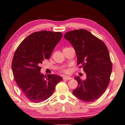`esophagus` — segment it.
Masks as SVG:
<instances>
[{"label": "esophagus", "mask_w": 125, "mask_h": 125, "mask_svg": "<svg viewBox=\"0 0 125 125\" xmlns=\"http://www.w3.org/2000/svg\"><path fill=\"white\" fill-rule=\"evenodd\" d=\"M63 79L64 80H71L72 79V78L70 77H64L63 78Z\"/></svg>", "instance_id": "34e87169"}]
</instances>
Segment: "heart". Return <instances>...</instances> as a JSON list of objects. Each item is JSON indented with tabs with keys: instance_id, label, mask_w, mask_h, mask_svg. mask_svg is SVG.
Segmentation results:
<instances>
[{
	"instance_id": "heart-1",
	"label": "heart",
	"mask_w": 125,
	"mask_h": 125,
	"mask_svg": "<svg viewBox=\"0 0 125 125\" xmlns=\"http://www.w3.org/2000/svg\"><path fill=\"white\" fill-rule=\"evenodd\" d=\"M64 72H65V73H67V72H68V71H67V70L64 71Z\"/></svg>"
}]
</instances>
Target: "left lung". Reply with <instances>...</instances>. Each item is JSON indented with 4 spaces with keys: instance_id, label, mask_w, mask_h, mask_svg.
<instances>
[{
    "instance_id": "obj_1",
    "label": "left lung",
    "mask_w": 125,
    "mask_h": 125,
    "mask_svg": "<svg viewBox=\"0 0 125 125\" xmlns=\"http://www.w3.org/2000/svg\"><path fill=\"white\" fill-rule=\"evenodd\" d=\"M64 37L74 48L77 64L82 65L86 74L85 80H81L79 76L74 78L78 85L73 94L80 100L93 102L102 95L109 85L112 63L108 49L101 40L85 29L70 31Z\"/></svg>"
}]
</instances>
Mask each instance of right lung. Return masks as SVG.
<instances>
[{
	"instance_id": "right-lung-1",
	"label": "right lung",
	"mask_w": 125,
	"mask_h": 125,
	"mask_svg": "<svg viewBox=\"0 0 125 125\" xmlns=\"http://www.w3.org/2000/svg\"><path fill=\"white\" fill-rule=\"evenodd\" d=\"M62 35L60 32H35L25 38L15 51L11 64L14 79L24 95L33 103L49 98L63 79L56 74L46 77L40 72V65L50 58Z\"/></svg>"
}]
</instances>
